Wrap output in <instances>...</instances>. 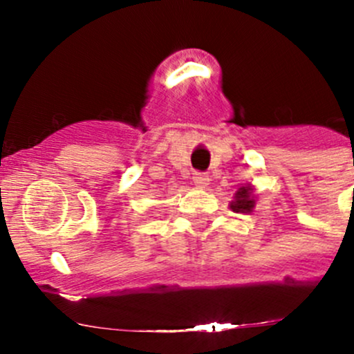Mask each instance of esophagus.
<instances>
[{"instance_id":"esophagus-1","label":"esophagus","mask_w":354,"mask_h":354,"mask_svg":"<svg viewBox=\"0 0 354 354\" xmlns=\"http://www.w3.org/2000/svg\"><path fill=\"white\" fill-rule=\"evenodd\" d=\"M209 181H210V178L207 176V174H203V173L194 174V183L197 188H207L209 187Z\"/></svg>"}]
</instances>
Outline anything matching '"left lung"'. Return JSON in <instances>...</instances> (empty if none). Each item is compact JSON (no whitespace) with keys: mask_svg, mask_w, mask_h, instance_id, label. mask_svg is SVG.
I'll list each match as a JSON object with an SVG mask.
<instances>
[{"mask_svg":"<svg viewBox=\"0 0 354 354\" xmlns=\"http://www.w3.org/2000/svg\"><path fill=\"white\" fill-rule=\"evenodd\" d=\"M252 187L246 185V187H241L240 190L234 194V200L231 202V209L233 212H240V214H248L252 212L253 207H255V197L252 194Z\"/></svg>","mask_w":354,"mask_h":354,"instance_id":"1","label":"left lung"}]
</instances>
